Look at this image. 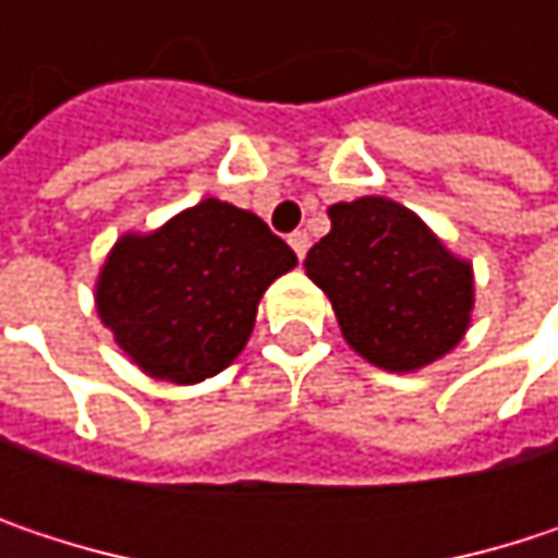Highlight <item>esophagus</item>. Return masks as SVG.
Segmentation results:
<instances>
[{
    "instance_id": "obj_1",
    "label": "esophagus",
    "mask_w": 558,
    "mask_h": 558,
    "mask_svg": "<svg viewBox=\"0 0 558 558\" xmlns=\"http://www.w3.org/2000/svg\"><path fill=\"white\" fill-rule=\"evenodd\" d=\"M287 242H290V248L296 252V258H303V255H306V248H310V235H306V232H293Z\"/></svg>"
}]
</instances>
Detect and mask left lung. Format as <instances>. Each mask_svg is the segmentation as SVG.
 Segmentation results:
<instances>
[{
  "mask_svg": "<svg viewBox=\"0 0 558 558\" xmlns=\"http://www.w3.org/2000/svg\"><path fill=\"white\" fill-rule=\"evenodd\" d=\"M329 219L303 268L332 300L345 342L385 372H416L456 349L475 303L472 265L385 196L336 203Z\"/></svg>",
  "mask_w": 558,
  "mask_h": 558,
  "instance_id": "8db88e82",
  "label": "left lung"
}]
</instances>
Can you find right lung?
<instances>
[{"label":"right lung","instance_id":"add662e5","mask_svg":"<svg viewBox=\"0 0 558 558\" xmlns=\"http://www.w3.org/2000/svg\"><path fill=\"white\" fill-rule=\"evenodd\" d=\"M296 265L255 213L222 199L183 209L151 235H122L96 283L119 349L151 378L196 385L245 349L262 293Z\"/></svg>","mask_w":558,"mask_h":558}]
</instances>
